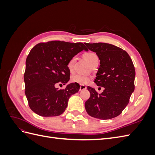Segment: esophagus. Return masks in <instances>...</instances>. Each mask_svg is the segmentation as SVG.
<instances>
[{
    "label": "esophagus",
    "mask_w": 155,
    "mask_h": 155,
    "mask_svg": "<svg viewBox=\"0 0 155 155\" xmlns=\"http://www.w3.org/2000/svg\"><path fill=\"white\" fill-rule=\"evenodd\" d=\"M87 88V87L84 85H80V87H79V91H82V90H85V89Z\"/></svg>",
    "instance_id": "obj_1"
}]
</instances>
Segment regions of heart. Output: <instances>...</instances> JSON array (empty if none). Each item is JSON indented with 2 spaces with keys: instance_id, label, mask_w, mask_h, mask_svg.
Returning a JSON list of instances; mask_svg holds the SVG:
<instances>
[{
  "instance_id": "heart-1",
  "label": "heart",
  "mask_w": 155,
  "mask_h": 155,
  "mask_svg": "<svg viewBox=\"0 0 155 155\" xmlns=\"http://www.w3.org/2000/svg\"><path fill=\"white\" fill-rule=\"evenodd\" d=\"M84 58H85L90 64H91L94 61H95L96 59H98L97 55L95 53L92 52V51H89V52H87L84 54ZM74 62H75V58H72L69 61V62L68 63V68L70 70H72L73 69ZM89 80H90V78L85 74H77L74 75V76L72 77V82L81 84V85L87 83L89 81Z\"/></svg>"
}]
</instances>
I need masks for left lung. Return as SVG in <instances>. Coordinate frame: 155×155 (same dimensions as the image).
<instances>
[{
    "mask_svg": "<svg viewBox=\"0 0 155 155\" xmlns=\"http://www.w3.org/2000/svg\"><path fill=\"white\" fill-rule=\"evenodd\" d=\"M96 52L100 60L94 83L105 88L98 94L94 88L87 87L91 93L85 107L88 115L101 120L119 116L127 105L134 91L135 69L127 51L104 43H85Z\"/></svg>",
    "mask_w": 155,
    "mask_h": 155,
    "instance_id": "8db88e82",
    "label": "left lung"
}]
</instances>
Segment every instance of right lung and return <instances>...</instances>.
Segmentation results:
<instances>
[{
	"mask_svg": "<svg viewBox=\"0 0 155 155\" xmlns=\"http://www.w3.org/2000/svg\"><path fill=\"white\" fill-rule=\"evenodd\" d=\"M83 50L88 49L81 43L60 41L39 43L31 50L26 61L24 80L25 94L33 112L45 117L63 113L69 97L80 87L77 83L68 84L64 89L55 85L69 81V61Z\"/></svg>",
	"mask_w": 155,
	"mask_h": 155,
	"instance_id": "add662e5",
	"label": "right lung"
}]
</instances>
